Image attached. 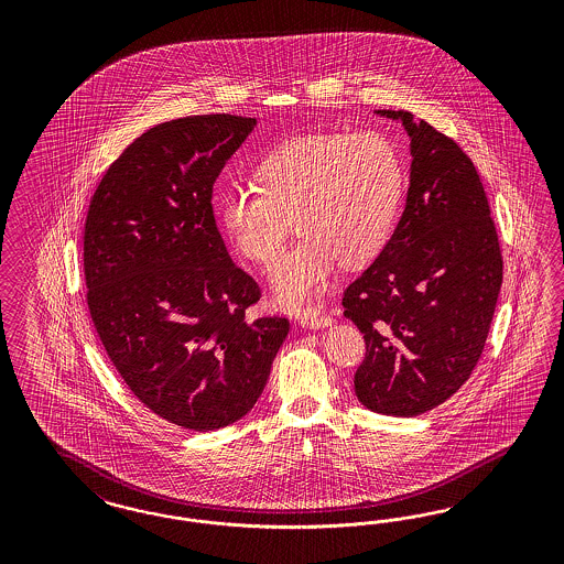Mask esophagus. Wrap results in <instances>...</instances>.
Listing matches in <instances>:
<instances>
[{
  "mask_svg": "<svg viewBox=\"0 0 564 564\" xmlns=\"http://www.w3.org/2000/svg\"><path fill=\"white\" fill-rule=\"evenodd\" d=\"M297 323L306 328H326V326L333 325V318L321 314V312H302L297 316Z\"/></svg>",
  "mask_w": 564,
  "mask_h": 564,
  "instance_id": "34e87169",
  "label": "esophagus"
}]
</instances>
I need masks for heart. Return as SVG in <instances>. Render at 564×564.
<instances>
[{"instance_id":"obj_1","label":"heart","mask_w":564,"mask_h":564,"mask_svg":"<svg viewBox=\"0 0 564 564\" xmlns=\"http://www.w3.org/2000/svg\"><path fill=\"white\" fill-rule=\"evenodd\" d=\"M257 184H231L219 198L223 229L241 257L269 262L291 217L302 238L274 260V300L306 306L339 260L364 264L384 248L399 217L405 171L382 132H323L293 138L267 154Z\"/></svg>"}]
</instances>
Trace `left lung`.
<instances>
[{
  "instance_id": "left-lung-1",
  "label": "left lung",
  "mask_w": 564,
  "mask_h": 564,
  "mask_svg": "<svg viewBox=\"0 0 564 564\" xmlns=\"http://www.w3.org/2000/svg\"><path fill=\"white\" fill-rule=\"evenodd\" d=\"M410 137V188L393 236L345 290L366 359L359 403L382 415L434 410L476 368L495 316L502 258L471 159L410 111L378 109Z\"/></svg>"
}]
</instances>
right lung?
<instances>
[{"label":"right lung","instance_id":"obj_1","mask_svg":"<svg viewBox=\"0 0 564 564\" xmlns=\"http://www.w3.org/2000/svg\"><path fill=\"white\" fill-rule=\"evenodd\" d=\"M257 118L194 116L137 138L102 175L85 225L88 310L138 399L194 432L257 405L290 321H250L257 281L231 260L213 186Z\"/></svg>","mask_w":564,"mask_h":564}]
</instances>
